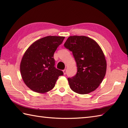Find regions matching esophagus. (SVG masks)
I'll use <instances>...</instances> for the list:
<instances>
[{
	"label": "esophagus",
	"instance_id": "34e87169",
	"mask_svg": "<svg viewBox=\"0 0 128 128\" xmlns=\"http://www.w3.org/2000/svg\"><path fill=\"white\" fill-rule=\"evenodd\" d=\"M63 73H64V75H66V69H64L63 70Z\"/></svg>",
	"mask_w": 128,
	"mask_h": 128
}]
</instances>
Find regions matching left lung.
Listing matches in <instances>:
<instances>
[{
    "instance_id": "obj_1",
    "label": "left lung",
    "mask_w": 128,
    "mask_h": 128,
    "mask_svg": "<svg viewBox=\"0 0 128 128\" xmlns=\"http://www.w3.org/2000/svg\"><path fill=\"white\" fill-rule=\"evenodd\" d=\"M64 47L72 52L77 74L68 78L70 88L78 94H88L97 88L104 78L107 62L101 48L93 39L84 36L68 37Z\"/></svg>"
}]
</instances>
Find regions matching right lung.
Here are the masks:
<instances>
[{
	"mask_svg": "<svg viewBox=\"0 0 128 128\" xmlns=\"http://www.w3.org/2000/svg\"><path fill=\"white\" fill-rule=\"evenodd\" d=\"M65 37L49 36L37 40L24 53L20 72L26 85L37 93H46L55 86L62 70L56 69L54 53Z\"/></svg>",
	"mask_w": 128,
	"mask_h": 128,
	"instance_id": "obj_1",
	"label": "right lung"
}]
</instances>
